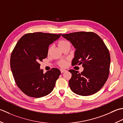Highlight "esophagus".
Here are the masks:
<instances>
[{"mask_svg": "<svg viewBox=\"0 0 123 123\" xmlns=\"http://www.w3.org/2000/svg\"><path fill=\"white\" fill-rule=\"evenodd\" d=\"M65 71H66V70H65V69H61V72L62 74L63 73H64Z\"/></svg>", "mask_w": 123, "mask_h": 123, "instance_id": "1", "label": "esophagus"}]
</instances>
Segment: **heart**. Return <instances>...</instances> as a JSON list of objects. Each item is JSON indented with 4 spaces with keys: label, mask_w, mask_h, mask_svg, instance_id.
Here are the masks:
<instances>
[{
    "label": "heart",
    "mask_w": 123,
    "mask_h": 123,
    "mask_svg": "<svg viewBox=\"0 0 123 123\" xmlns=\"http://www.w3.org/2000/svg\"><path fill=\"white\" fill-rule=\"evenodd\" d=\"M57 44H58V47L60 49H62V50L66 47L70 46L69 42L68 41H67L66 40H64V39L60 40L58 42V43H57ZM52 46H50L48 48V51H47L48 54L49 55L50 54V52L52 50ZM57 65H58L59 67H61V68H65V67H66L67 65V61L66 60H61V61H59L57 62Z\"/></svg>",
    "instance_id": "obj_1"
}]
</instances>
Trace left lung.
Here are the masks:
<instances>
[{
	"instance_id": "obj_1",
	"label": "left lung",
	"mask_w": 123,
	"mask_h": 123,
	"mask_svg": "<svg viewBox=\"0 0 123 123\" xmlns=\"http://www.w3.org/2000/svg\"><path fill=\"white\" fill-rule=\"evenodd\" d=\"M76 49L72 66L82 65L81 73L69 69L72 91L86 96L99 91L106 82L110 72L111 56L108 49L98 35L92 32H77L62 34Z\"/></svg>"
}]
</instances>
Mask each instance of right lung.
Segmentation results:
<instances>
[{"mask_svg": "<svg viewBox=\"0 0 123 123\" xmlns=\"http://www.w3.org/2000/svg\"><path fill=\"white\" fill-rule=\"evenodd\" d=\"M61 34L26 33L15 46L10 61L12 74L17 86L27 96L40 98L53 90L61 71L53 68L44 74L39 62L47 57L49 45Z\"/></svg>", "mask_w": 123, "mask_h": 123, "instance_id": "right-lung-1", "label": "right lung"}]
</instances>
